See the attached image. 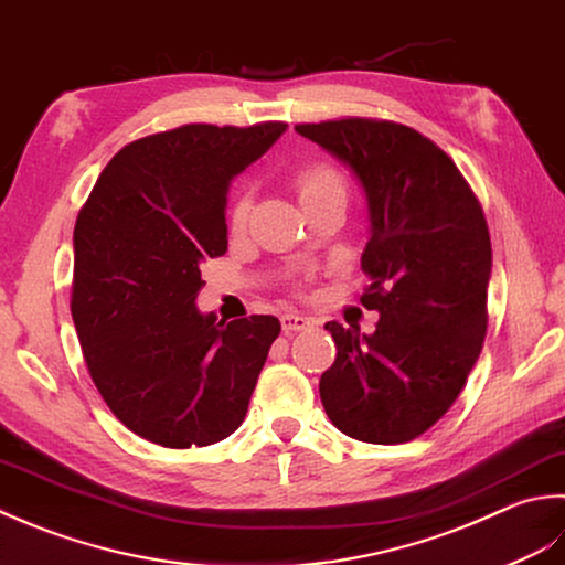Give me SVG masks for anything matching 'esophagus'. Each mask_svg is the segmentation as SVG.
<instances>
[{"label": "esophagus", "instance_id": "34e87169", "mask_svg": "<svg viewBox=\"0 0 565 565\" xmlns=\"http://www.w3.org/2000/svg\"><path fill=\"white\" fill-rule=\"evenodd\" d=\"M280 324H282L285 333H295V331H307L315 324V321L309 317H302V315H282Z\"/></svg>", "mask_w": 565, "mask_h": 565}]
</instances>
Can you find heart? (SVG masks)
<instances>
[{
	"instance_id": "1",
	"label": "heart",
	"mask_w": 565,
	"mask_h": 565,
	"mask_svg": "<svg viewBox=\"0 0 565 565\" xmlns=\"http://www.w3.org/2000/svg\"><path fill=\"white\" fill-rule=\"evenodd\" d=\"M295 192L299 202L305 206L324 200H343L349 194V180L343 175L341 168H337L329 160H309L295 172ZM253 212V190H244L232 204L228 212V224L232 232H244Z\"/></svg>"
}]
</instances>
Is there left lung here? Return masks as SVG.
<instances>
[{
	"label": "left lung",
	"instance_id": "obj_1",
	"mask_svg": "<svg viewBox=\"0 0 565 565\" xmlns=\"http://www.w3.org/2000/svg\"><path fill=\"white\" fill-rule=\"evenodd\" d=\"M361 180L373 234L361 305L375 333L329 321L337 361L319 380L333 427L365 444H407L451 409L488 331L492 248L456 163L405 124L341 117L297 124Z\"/></svg>",
	"mask_w": 565,
	"mask_h": 565
}]
</instances>
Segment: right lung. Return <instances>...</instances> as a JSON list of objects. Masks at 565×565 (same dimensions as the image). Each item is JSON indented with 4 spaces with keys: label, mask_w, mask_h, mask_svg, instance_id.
Wrapping results in <instances>:
<instances>
[{
    "label": "right lung",
    "mask_w": 565,
    "mask_h": 565,
    "mask_svg": "<svg viewBox=\"0 0 565 565\" xmlns=\"http://www.w3.org/2000/svg\"><path fill=\"white\" fill-rule=\"evenodd\" d=\"M285 121L185 124L126 143L75 222L71 312L92 383L126 429L210 446L246 417L280 321L224 324L194 307L204 260L226 253V190Z\"/></svg>",
    "instance_id": "right-lung-1"
}]
</instances>
